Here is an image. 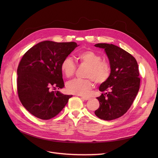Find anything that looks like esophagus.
Masks as SVG:
<instances>
[{
	"mask_svg": "<svg viewBox=\"0 0 158 158\" xmlns=\"http://www.w3.org/2000/svg\"><path fill=\"white\" fill-rule=\"evenodd\" d=\"M81 97L84 99V100L85 101H87V100H89V99H90V97H86V96H81Z\"/></svg>",
	"mask_w": 158,
	"mask_h": 158,
	"instance_id": "34e87169",
	"label": "esophagus"
}]
</instances>
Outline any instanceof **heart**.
<instances>
[{"label": "heart", "mask_w": 158, "mask_h": 158, "mask_svg": "<svg viewBox=\"0 0 158 158\" xmlns=\"http://www.w3.org/2000/svg\"><path fill=\"white\" fill-rule=\"evenodd\" d=\"M77 58L81 63L89 66L86 77L89 79H74L69 81L66 85V90L70 94L79 95L88 94L94 86V80L97 83L104 82L110 75V65L102 61L100 54L92 50H86L77 54ZM61 71L66 77L73 76L76 69V64L69 56L66 57L61 63Z\"/></svg>", "instance_id": "heart-1"}]
</instances>
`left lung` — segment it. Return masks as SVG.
Segmentation results:
<instances>
[{
  "mask_svg": "<svg viewBox=\"0 0 158 158\" xmlns=\"http://www.w3.org/2000/svg\"><path fill=\"white\" fill-rule=\"evenodd\" d=\"M95 47L104 50L111 69L109 78L99 86L105 93L97 98L100 106L95 114L102 120H112L127 111L138 92V65L133 56L118 46L97 44Z\"/></svg>",
  "mask_w": 158,
  "mask_h": 158,
  "instance_id": "obj_1",
  "label": "left lung"
}]
</instances>
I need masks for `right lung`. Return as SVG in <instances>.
<instances>
[{"mask_svg":"<svg viewBox=\"0 0 158 158\" xmlns=\"http://www.w3.org/2000/svg\"><path fill=\"white\" fill-rule=\"evenodd\" d=\"M76 42L44 41L22 57L17 69V89L21 103L30 113L42 119L59 114L72 95H64L61 63L78 47Z\"/></svg>","mask_w":158,"mask_h":158,"instance_id":"add662e5","label":"right lung"}]
</instances>
